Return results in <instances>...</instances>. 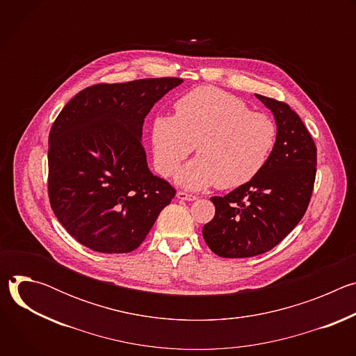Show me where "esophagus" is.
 <instances>
[{"label":"esophagus","mask_w":356,"mask_h":356,"mask_svg":"<svg viewBox=\"0 0 356 356\" xmlns=\"http://www.w3.org/2000/svg\"><path fill=\"white\" fill-rule=\"evenodd\" d=\"M176 197H177L179 200H184V201H194V200H197L195 195H193V194H190V193H186V191H177Z\"/></svg>","instance_id":"obj_1"}]
</instances>
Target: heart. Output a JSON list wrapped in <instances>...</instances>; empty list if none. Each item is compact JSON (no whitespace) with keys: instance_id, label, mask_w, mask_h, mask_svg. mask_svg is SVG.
<instances>
[{"instance_id":"heart-1","label":"heart","mask_w":356,"mask_h":356,"mask_svg":"<svg viewBox=\"0 0 356 356\" xmlns=\"http://www.w3.org/2000/svg\"><path fill=\"white\" fill-rule=\"evenodd\" d=\"M175 111V117H154L150 142L162 176L173 175L195 146L197 158L176 176L186 188L241 187L259 175L276 145L277 127L270 117L214 87L188 91L176 101Z\"/></svg>"}]
</instances>
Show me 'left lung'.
Segmentation results:
<instances>
[{
	"mask_svg": "<svg viewBox=\"0 0 356 356\" xmlns=\"http://www.w3.org/2000/svg\"><path fill=\"white\" fill-rule=\"evenodd\" d=\"M257 97L275 115L277 139L255 179L211 197L216 216L202 236L221 258H250L275 248L306 214L314 188L317 147L309 129L283 101Z\"/></svg>",
	"mask_w": 356,
	"mask_h": 356,
	"instance_id": "obj_1",
	"label": "left lung"
}]
</instances>
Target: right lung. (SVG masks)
<instances>
[{
	"instance_id": "right-lung-1",
	"label": "right lung",
	"mask_w": 356,
	"mask_h": 356,
	"mask_svg": "<svg viewBox=\"0 0 356 356\" xmlns=\"http://www.w3.org/2000/svg\"><path fill=\"white\" fill-rule=\"evenodd\" d=\"M183 79L99 83L76 94L49 134L47 194L65 229L103 253L136 249L175 187L152 175L142 145L145 117Z\"/></svg>"
}]
</instances>
